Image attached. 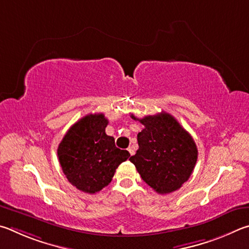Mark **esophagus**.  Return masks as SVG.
Wrapping results in <instances>:
<instances>
[{"instance_id":"obj_1","label":"esophagus","mask_w":249,"mask_h":249,"mask_svg":"<svg viewBox=\"0 0 249 249\" xmlns=\"http://www.w3.org/2000/svg\"><path fill=\"white\" fill-rule=\"evenodd\" d=\"M128 151H129V153H130V155H133L134 154V149H133V147L131 146V147H129V149H128Z\"/></svg>"}]
</instances>
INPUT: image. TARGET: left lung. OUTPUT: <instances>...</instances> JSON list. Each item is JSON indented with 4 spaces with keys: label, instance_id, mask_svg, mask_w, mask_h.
I'll use <instances>...</instances> for the list:
<instances>
[{
    "label": "left lung",
    "instance_id": "left-lung-1",
    "mask_svg": "<svg viewBox=\"0 0 249 249\" xmlns=\"http://www.w3.org/2000/svg\"><path fill=\"white\" fill-rule=\"evenodd\" d=\"M139 120L144 129L138 133L139 150L130 158L151 188L160 195L179 189L195 168L198 159L193 137L167 112L145 116Z\"/></svg>",
    "mask_w": 249,
    "mask_h": 249
}]
</instances>
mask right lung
Listing matches in <instances>:
<instances>
[{
  "label": "right lung",
  "mask_w": 249,
  "mask_h": 249,
  "mask_svg": "<svg viewBox=\"0 0 249 249\" xmlns=\"http://www.w3.org/2000/svg\"><path fill=\"white\" fill-rule=\"evenodd\" d=\"M107 124L104 113H89L68 130L59 144L58 158L64 175L83 193L96 194L108 186L118 166L130 156L107 136Z\"/></svg>",
  "instance_id": "add662e5"
}]
</instances>
